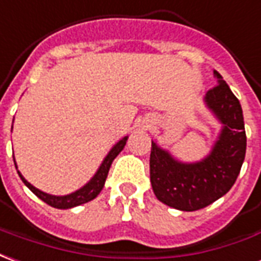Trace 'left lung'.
<instances>
[{
  "mask_svg": "<svg viewBox=\"0 0 261 261\" xmlns=\"http://www.w3.org/2000/svg\"><path fill=\"white\" fill-rule=\"evenodd\" d=\"M214 76L217 85L207 91L204 102L222 129L206 159L180 163L151 142L150 180L154 195L176 210H200L218 200L233 186L245 160L246 132L241 102L217 70Z\"/></svg>",
  "mask_w": 261,
  "mask_h": 261,
  "instance_id": "1",
  "label": "left lung"
}]
</instances>
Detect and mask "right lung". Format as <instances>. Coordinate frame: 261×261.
Returning <instances> with one entry per match:
<instances>
[{
  "mask_svg": "<svg viewBox=\"0 0 261 261\" xmlns=\"http://www.w3.org/2000/svg\"><path fill=\"white\" fill-rule=\"evenodd\" d=\"M126 140H128V136H125L123 139H121V140L110 150V153H108L107 157L104 159V161H102L101 165H100V168L97 170L94 176H93L83 188H81L79 191L73 192V193H70V195L53 196L48 195V193H44V192L39 191L37 188H34L32 184H29V182L22 176V174H20L19 171L18 174L19 176H20V179L23 180L24 185L28 186L30 191L33 192L34 195L37 196L39 199H41L44 203H47L48 206L55 207V208H72V207L81 206L83 203H87V201L93 200V199L97 197V195L101 192V189L104 188V184H106V179H107L108 171H110V167H111L112 161H114V159L117 157L118 154L122 151V149L125 147V144H126ZM13 163H15V160H13ZM15 167H16V164H15ZM16 170H18V167H16Z\"/></svg>",
  "mask_w": 261,
  "mask_h": 261,
  "instance_id": "1",
  "label": "right lung"
}]
</instances>
